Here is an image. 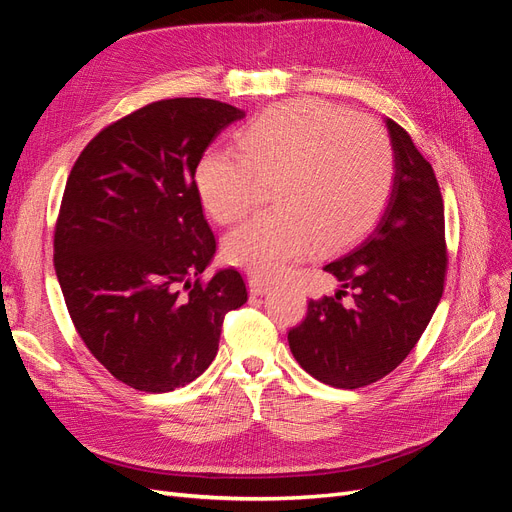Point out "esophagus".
<instances>
[{
    "label": "esophagus",
    "mask_w": 512,
    "mask_h": 512,
    "mask_svg": "<svg viewBox=\"0 0 512 512\" xmlns=\"http://www.w3.org/2000/svg\"><path fill=\"white\" fill-rule=\"evenodd\" d=\"M267 290H271V282L265 280V277L260 275H252L250 277V292L252 294H265Z\"/></svg>",
    "instance_id": "esophagus-1"
}]
</instances>
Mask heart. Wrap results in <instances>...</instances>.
<instances>
[{
	"instance_id": "1",
	"label": "heart",
	"mask_w": 512,
	"mask_h": 512,
	"mask_svg": "<svg viewBox=\"0 0 512 512\" xmlns=\"http://www.w3.org/2000/svg\"><path fill=\"white\" fill-rule=\"evenodd\" d=\"M237 151L209 149L196 190L213 220L230 224L252 209L260 179L273 181L275 211L232 230L226 260L277 275L314 243L344 245L374 224L395 181V151L376 119L316 100L267 108L237 132Z\"/></svg>"
}]
</instances>
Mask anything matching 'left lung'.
<instances>
[{"instance_id": "left-lung-1", "label": "left lung", "mask_w": 512, "mask_h": 512, "mask_svg": "<svg viewBox=\"0 0 512 512\" xmlns=\"http://www.w3.org/2000/svg\"><path fill=\"white\" fill-rule=\"evenodd\" d=\"M386 128L395 151L389 205L365 237L324 267L342 290L309 301L305 320L288 333L297 363L335 389H359L391 374L421 339L444 290L438 179L404 128L393 119Z\"/></svg>"}]
</instances>
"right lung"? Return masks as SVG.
Returning <instances> with one entry per match:
<instances>
[{
	"instance_id": "add662e5",
	"label": "right lung",
	"mask_w": 512,
	"mask_h": 512,
	"mask_svg": "<svg viewBox=\"0 0 512 512\" xmlns=\"http://www.w3.org/2000/svg\"><path fill=\"white\" fill-rule=\"evenodd\" d=\"M241 108L209 98L151 102L104 128L68 177L55 271L76 331L123 384L168 393L218 354L224 316L247 301L237 269L203 282L215 237L196 164Z\"/></svg>"
}]
</instances>
